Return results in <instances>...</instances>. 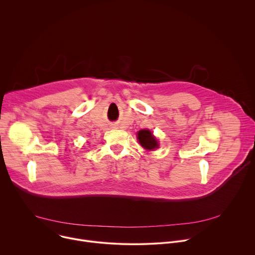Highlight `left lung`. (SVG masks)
Instances as JSON below:
<instances>
[{"instance_id": "1", "label": "left lung", "mask_w": 255, "mask_h": 255, "mask_svg": "<svg viewBox=\"0 0 255 255\" xmlns=\"http://www.w3.org/2000/svg\"><path fill=\"white\" fill-rule=\"evenodd\" d=\"M138 140L141 146L148 150H153L158 147L157 140L154 138L149 130H140L138 132Z\"/></svg>"}]
</instances>
